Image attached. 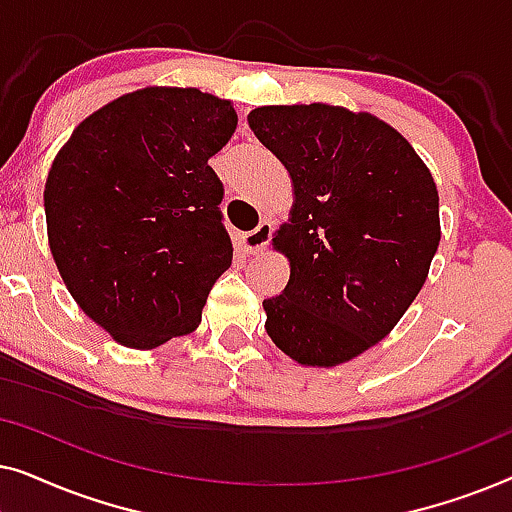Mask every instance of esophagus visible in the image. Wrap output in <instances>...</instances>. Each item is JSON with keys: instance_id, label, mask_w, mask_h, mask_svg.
Segmentation results:
<instances>
[{"instance_id": "1", "label": "esophagus", "mask_w": 512, "mask_h": 512, "mask_svg": "<svg viewBox=\"0 0 512 512\" xmlns=\"http://www.w3.org/2000/svg\"><path fill=\"white\" fill-rule=\"evenodd\" d=\"M270 237H272V223L261 221L254 230L240 235V247L247 251V254H258V251H263L265 247H268Z\"/></svg>"}]
</instances>
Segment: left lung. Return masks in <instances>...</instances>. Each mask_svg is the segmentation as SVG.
<instances>
[{
    "label": "left lung",
    "instance_id": "8db88e82",
    "mask_svg": "<svg viewBox=\"0 0 512 512\" xmlns=\"http://www.w3.org/2000/svg\"><path fill=\"white\" fill-rule=\"evenodd\" d=\"M289 170L296 202L277 249L291 261L265 331L303 366H338L389 335L438 251V191L408 139L380 118L293 104L249 114Z\"/></svg>",
    "mask_w": 512,
    "mask_h": 512
}]
</instances>
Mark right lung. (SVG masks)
Here are the masks:
<instances>
[{"label":"right lung","mask_w":512,"mask_h":512,"mask_svg":"<svg viewBox=\"0 0 512 512\" xmlns=\"http://www.w3.org/2000/svg\"><path fill=\"white\" fill-rule=\"evenodd\" d=\"M235 125L228 100L144 88L88 116L53 160L44 207L55 265L121 345L153 349L195 331L230 268L209 158Z\"/></svg>","instance_id":"right-lung-1"}]
</instances>
